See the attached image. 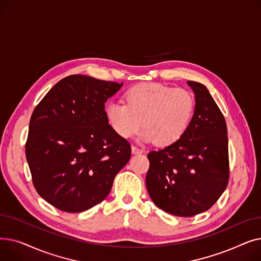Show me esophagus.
<instances>
[{
	"label": "esophagus",
	"mask_w": 261,
	"mask_h": 261,
	"mask_svg": "<svg viewBox=\"0 0 261 261\" xmlns=\"http://www.w3.org/2000/svg\"><path fill=\"white\" fill-rule=\"evenodd\" d=\"M131 150H132V153L133 154H139V153H143L144 152L142 149H140L139 147H136V146H131Z\"/></svg>",
	"instance_id": "esophagus-1"
}]
</instances>
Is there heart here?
I'll use <instances>...</instances> for the list:
<instances>
[{"instance_id":"heart-1","label":"heart","mask_w":261,"mask_h":261,"mask_svg":"<svg viewBox=\"0 0 261 261\" xmlns=\"http://www.w3.org/2000/svg\"><path fill=\"white\" fill-rule=\"evenodd\" d=\"M125 102L108 105L110 126L121 138H130L143 125V139L159 146L172 145L182 138L196 108L194 96L187 90L155 82L132 87L125 94Z\"/></svg>"}]
</instances>
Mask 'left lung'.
Wrapping results in <instances>:
<instances>
[{
  "label": "left lung",
  "instance_id": "left-lung-1",
  "mask_svg": "<svg viewBox=\"0 0 261 261\" xmlns=\"http://www.w3.org/2000/svg\"><path fill=\"white\" fill-rule=\"evenodd\" d=\"M196 96L195 113L182 138L148 153V194L156 206L179 217L210 210L225 190L228 141L224 116L207 88L188 81Z\"/></svg>",
  "mask_w": 261,
  "mask_h": 261
}]
</instances>
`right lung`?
Wrapping results in <instances>:
<instances>
[{
	"mask_svg": "<svg viewBox=\"0 0 261 261\" xmlns=\"http://www.w3.org/2000/svg\"><path fill=\"white\" fill-rule=\"evenodd\" d=\"M123 85L86 75L57 82L35 108L25 145L38 194L81 213L103 201L131 147L109 125L105 102Z\"/></svg>",
	"mask_w": 261,
	"mask_h": 261,
	"instance_id": "right-lung-1",
	"label": "right lung"
}]
</instances>
